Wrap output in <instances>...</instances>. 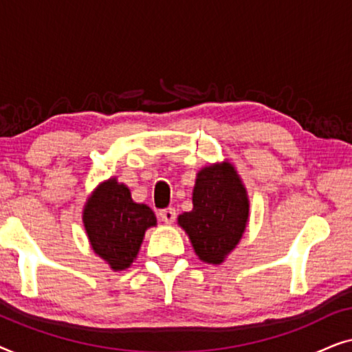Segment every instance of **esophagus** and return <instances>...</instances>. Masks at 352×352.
Listing matches in <instances>:
<instances>
[{"mask_svg":"<svg viewBox=\"0 0 352 352\" xmlns=\"http://www.w3.org/2000/svg\"><path fill=\"white\" fill-rule=\"evenodd\" d=\"M158 218H160V221H163L165 224H173L176 219V210L175 208L162 210L160 213H158Z\"/></svg>","mask_w":352,"mask_h":352,"instance_id":"esophagus-1","label":"esophagus"}]
</instances>
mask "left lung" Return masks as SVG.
Instances as JSON below:
<instances>
[{"label":"left lung","instance_id":"left-lung-1","mask_svg":"<svg viewBox=\"0 0 352 352\" xmlns=\"http://www.w3.org/2000/svg\"><path fill=\"white\" fill-rule=\"evenodd\" d=\"M192 205L177 216V224L199 259L223 264L242 240L250 219L248 192L232 163H210L197 173Z\"/></svg>","mask_w":352,"mask_h":352}]
</instances>
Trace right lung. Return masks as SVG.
Wrapping results in <instances>:
<instances>
[{"label": "right lung", "instance_id": "1", "mask_svg": "<svg viewBox=\"0 0 352 352\" xmlns=\"http://www.w3.org/2000/svg\"><path fill=\"white\" fill-rule=\"evenodd\" d=\"M83 226L93 252L112 271L131 266L146 230L157 226L153 211L131 199V190L117 177L102 181L83 206Z\"/></svg>", "mask_w": 352, "mask_h": 352}]
</instances>
